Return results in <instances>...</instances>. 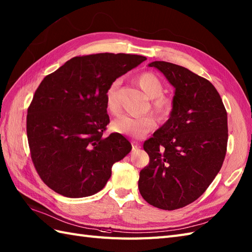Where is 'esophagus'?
Returning <instances> with one entry per match:
<instances>
[{
    "label": "esophagus",
    "mask_w": 252,
    "mask_h": 252,
    "mask_svg": "<svg viewBox=\"0 0 252 252\" xmlns=\"http://www.w3.org/2000/svg\"><path fill=\"white\" fill-rule=\"evenodd\" d=\"M132 147H133V150L134 149H140L141 147V145H140V143L139 142H137V141H132Z\"/></svg>",
    "instance_id": "esophagus-1"
}]
</instances>
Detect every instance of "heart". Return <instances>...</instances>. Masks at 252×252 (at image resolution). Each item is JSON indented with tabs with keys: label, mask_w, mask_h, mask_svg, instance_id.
<instances>
[{
	"label": "heart",
	"mask_w": 252,
	"mask_h": 252,
	"mask_svg": "<svg viewBox=\"0 0 252 252\" xmlns=\"http://www.w3.org/2000/svg\"><path fill=\"white\" fill-rule=\"evenodd\" d=\"M120 83L121 81L119 79L114 80L109 85L106 92L107 109L112 114H116L120 111V105L118 99ZM138 83L140 88L143 90L144 93L149 97L153 98V106H154L155 111L161 116L168 115L171 108H172V101H171L169 97L162 95L163 85L160 79L155 73L145 71L139 76ZM155 126L156 120L150 113L142 115L124 114L112 122L111 129L116 133L139 139L144 137Z\"/></svg>",
	"instance_id": "heart-1"
}]
</instances>
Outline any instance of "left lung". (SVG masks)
I'll return each mask as SVG.
<instances>
[{"mask_svg": "<svg viewBox=\"0 0 252 252\" xmlns=\"http://www.w3.org/2000/svg\"><path fill=\"white\" fill-rule=\"evenodd\" d=\"M175 89L169 120L143 144L150 163L140 171L139 191L165 211L201 197L221 169L228 143V116L208 80L185 67L155 61Z\"/></svg>", "mask_w": 252, "mask_h": 252, "instance_id": "obj_1", "label": "left lung"}]
</instances>
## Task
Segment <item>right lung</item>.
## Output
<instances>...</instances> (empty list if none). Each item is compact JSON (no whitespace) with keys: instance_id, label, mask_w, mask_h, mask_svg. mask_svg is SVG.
<instances>
[{"instance_id":"obj_1","label":"right lung","mask_w":252,"mask_h":252,"mask_svg":"<svg viewBox=\"0 0 252 252\" xmlns=\"http://www.w3.org/2000/svg\"><path fill=\"white\" fill-rule=\"evenodd\" d=\"M145 60L125 53L75 57L44 78L28 109L27 133L34 167L49 188L83 198L106 186L113 163L131 151L122 134L102 136L110 123L106 92Z\"/></svg>"}]
</instances>
